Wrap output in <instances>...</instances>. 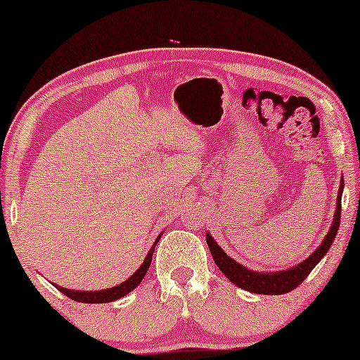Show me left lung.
Listing matches in <instances>:
<instances>
[{
  "label": "left lung",
  "instance_id": "left-lung-1",
  "mask_svg": "<svg viewBox=\"0 0 360 360\" xmlns=\"http://www.w3.org/2000/svg\"><path fill=\"white\" fill-rule=\"evenodd\" d=\"M342 186L344 180H341V186H339L338 193V206L336 213H334V219L331 224V229L326 234V238L321 243V245L309 255L307 260H303L302 264H298L297 267L290 270H282V272H254V270L245 269L244 265H240L229 257L223 249L219 248L218 243L211 238V234H206V244L211 250L213 260L218 265L221 272L228 277L231 282L238 287L248 290V292L259 293V295H283L292 292L308 277L309 272L314 269L319 260H321L334 243L336 238L339 223H341V196H342Z\"/></svg>",
  "mask_w": 360,
  "mask_h": 360
}]
</instances>
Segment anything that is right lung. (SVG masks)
I'll return each mask as SVG.
<instances>
[{
  "instance_id": "right-lung-1",
  "label": "right lung",
  "mask_w": 360,
  "mask_h": 360,
  "mask_svg": "<svg viewBox=\"0 0 360 360\" xmlns=\"http://www.w3.org/2000/svg\"><path fill=\"white\" fill-rule=\"evenodd\" d=\"M159 239H160V236L157 238L155 244L159 243ZM155 244L152 245L149 254H147V257L144 260V264H142L141 267L136 270V274H132L131 277L126 280V282L117 285V287L98 290V292H78V290H67L63 287H57V290H60V292L63 295H67L68 298L75 300V302H82V303H110V302H115V300H120L124 297V295L129 293L131 290H134L137 285L141 283V280L144 278L147 269L150 267V260H152V254H154Z\"/></svg>"
}]
</instances>
